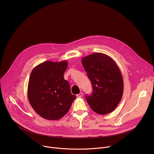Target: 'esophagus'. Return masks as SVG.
Listing matches in <instances>:
<instances>
[{
  "label": "esophagus",
  "mask_w": 154,
  "mask_h": 154,
  "mask_svg": "<svg viewBox=\"0 0 154 154\" xmlns=\"http://www.w3.org/2000/svg\"><path fill=\"white\" fill-rule=\"evenodd\" d=\"M76 96H77V97H78V98H81V97H82V92H81V93H79V94H77V95H76Z\"/></svg>",
  "instance_id": "esophagus-1"
}]
</instances>
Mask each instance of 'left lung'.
I'll return each instance as SVG.
<instances>
[{
  "instance_id": "1",
  "label": "left lung",
  "mask_w": 154,
  "mask_h": 154,
  "mask_svg": "<svg viewBox=\"0 0 154 154\" xmlns=\"http://www.w3.org/2000/svg\"><path fill=\"white\" fill-rule=\"evenodd\" d=\"M82 63L92 87L85 98L91 109L100 114L114 110L122 99L123 81L114 61L107 55L94 53L82 59Z\"/></svg>"
}]
</instances>
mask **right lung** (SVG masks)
Returning <instances> with one entry per match:
<instances>
[{
    "instance_id": "1",
    "label": "right lung",
    "mask_w": 154,
    "mask_h": 154,
    "mask_svg": "<svg viewBox=\"0 0 154 154\" xmlns=\"http://www.w3.org/2000/svg\"><path fill=\"white\" fill-rule=\"evenodd\" d=\"M66 60L46 61L31 72L28 97L35 111L43 118L56 120L63 117L76 98L71 94L70 84L64 78Z\"/></svg>"
}]
</instances>
